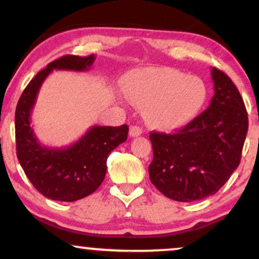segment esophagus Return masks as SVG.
Instances as JSON below:
<instances>
[{
	"label": "esophagus",
	"instance_id": "esophagus-1",
	"mask_svg": "<svg viewBox=\"0 0 259 259\" xmlns=\"http://www.w3.org/2000/svg\"><path fill=\"white\" fill-rule=\"evenodd\" d=\"M129 134L132 138H136V136H140L142 134V129L138 125H133L132 127H130L129 130Z\"/></svg>",
	"mask_w": 259,
	"mask_h": 259
}]
</instances>
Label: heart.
Returning a JSON list of instances; mask_svg holds the SVG:
<instances>
[{
  "label": "heart",
  "mask_w": 259,
  "mask_h": 259,
  "mask_svg": "<svg viewBox=\"0 0 259 259\" xmlns=\"http://www.w3.org/2000/svg\"><path fill=\"white\" fill-rule=\"evenodd\" d=\"M127 96L144 108L147 121L177 127L194 119L207 99L203 80L169 68L134 72L124 81Z\"/></svg>",
  "instance_id": "heart-1"
}]
</instances>
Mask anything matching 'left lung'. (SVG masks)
Wrapping results in <instances>:
<instances>
[{
  "label": "left lung",
  "mask_w": 259,
  "mask_h": 259,
  "mask_svg": "<svg viewBox=\"0 0 259 259\" xmlns=\"http://www.w3.org/2000/svg\"><path fill=\"white\" fill-rule=\"evenodd\" d=\"M214 96L206 111L174 134L151 133V183L179 202L214 195L239 167L248 130L245 103L231 79L212 68Z\"/></svg>",
  "instance_id": "8db88e82"
}]
</instances>
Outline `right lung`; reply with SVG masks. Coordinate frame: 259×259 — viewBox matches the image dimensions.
<instances>
[{
    "mask_svg": "<svg viewBox=\"0 0 259 259\" xmlns=\"http://www.w3.org/2000/svg\"><path fill=\"white\" fill-rule=\"evenodd\" d=\"M95 55L88 57L63 56L47 64L29 82L16 109L17 157L35 189L55 201L74 202L97 190L107 170V158L115 147L126 141L127 125H94L81 139L68 147L41 145L31 126V112L45 79L52 70L86 72Z\"/></svg>",
    "mask_w": 259,
    "mask_h": 259,
    "instance_id": "1",
    "label": "right lung"
}]
</instances>
